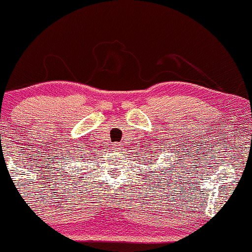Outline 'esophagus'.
I'll list each match as a JSON object with an SVG mask.
<instances>
[{"mask_svg": "<svg viewBox=\"0 0 252 252\" xmlns=\"http://www.w3.org/2000/svg\"><path fill=\"white\" fill-rule=\"evenodd\" d=\"M120 147H121V144L115 143V144H114V147H112V148H114L115 150H118V149H120Z\"/></svg>", "mask_w": 252, "mask_h": 252, "instance_id": "1", "label": "esophagus"}]
</instances>
